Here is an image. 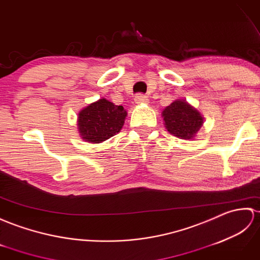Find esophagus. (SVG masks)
<instances>
[{"label":"esophagus","instance_id":"34e87169","mask_svg":"<svg viewBox=\"0 0 260 260\" xmlns=\"http://www.w3.org/2000/svg\"><path fill=\"white\" fill-rule=\"evenodd\" d=\"M135 102L137 103V105H146V103L149 102V100H148V98L146 95L138 94L135 98Z\"/></svg>","mask_w":260,"mask_h":260}]
</instances>
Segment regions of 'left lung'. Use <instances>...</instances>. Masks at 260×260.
Masks as SVG:
<instances>
[{
  "instance_id": "8db88e82",
  "label": "left lung",
  "mask_w": 260,
  "mask_h": 260,
  "mask_svg": "<svg viewBox=\"0 0 260 260\" xmlns=\"http://www.w3.org/2000/svg\"><path fill=\"white\" fill-rule=\"evenodd\" d=\"M166 129L183 140H192L204 124V117L186 100L177 99L162 111Z\"/></svg>"
}]
</instances>
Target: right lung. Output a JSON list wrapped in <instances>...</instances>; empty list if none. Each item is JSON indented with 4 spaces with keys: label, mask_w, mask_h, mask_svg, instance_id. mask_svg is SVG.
I'll use <instances>...</instances> for the list:
<instances>
[{
    "label": "right lung",
    "mask_w": 260,
    "mask_h": 260,
    "mask_svg": "<svg viewBox=\"0 0 260 260\" xmlns=\"http://www.w3.org/2000/svg\"><path fill=\"white\" fill-rule=\"evenodd\" d=\"M125 117L126 111L122 106H115L102 98L79 112V134L86 142L101 143L120 132Z\"/></svg>",
    "instance_id": "add662e5"
}]
</instances>
